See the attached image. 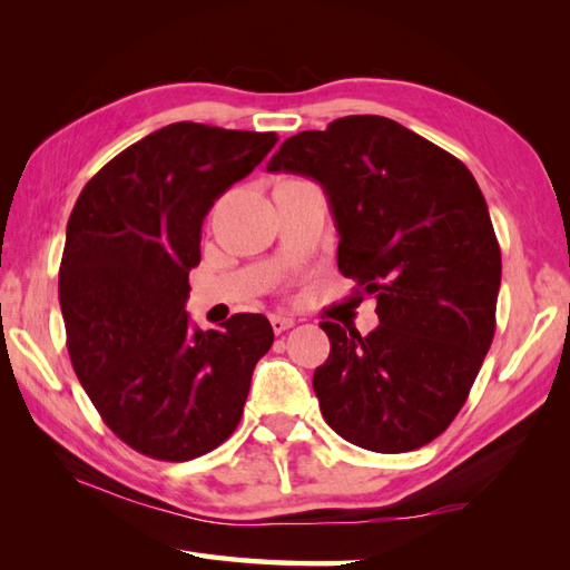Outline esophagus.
I'll return each mask as SVG.
<instances>
[{
  "label": "esophagus",
  "instance_id": "esophagus-1",
  "mask_svg": "<svg viewBox=\"0 0 570 570\" xmlns=\"http://www.w3.org/2000/svg\"><path fill=\"white\" fill-rule=\"evenodd\" d=\"M269 321H272V328L276 335L286 333L288 328H294V318H288V316H272Z\"/></svg>",
  "mask_w": 570,
  "mask_h": 570
}]
</instances>
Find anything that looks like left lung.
<instances>
[{"label":"left lung","mask_w":570,"mask_h":570,"mask_svg":"<svg viewBox=\"0 0 570 570\" xmlns=\"http://www.w3.org/2000/svg\"><path fill=\"white\" fill-rule=\"evenodd\" d=\"M266 168L318 180L341 235L337 269L377 298L370 335L321 323L331 337L313 374L323 419L367 451L431 443L463 409L494 337L502 254L478 180L377 115L298 131Z\"/></svg>","instance_id":"1"}]
</instances>
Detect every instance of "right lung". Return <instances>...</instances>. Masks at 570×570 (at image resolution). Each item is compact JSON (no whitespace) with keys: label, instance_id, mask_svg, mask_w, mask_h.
Masks as SVG:
<instances>
[{"label":"right lung","instance_id":"obj_1","mask_svg":"<svg viewBox=\"0 0 570 570\" xmlns=\"http://www.w3.org/2000/svg\"><path fill=\"white\" fill-rule=\"evenodd\" d=\"M274 131L168 125L105 164L70 213L58 272L68 353L110 431L141 455L184 463L227 441L269 321L188 325V272L213 203L254 171Z\"/></svg>","mask_w":570,"mask_h":570}]
</instances>
